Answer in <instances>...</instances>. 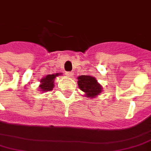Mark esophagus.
Listing matches in <instances>:
<instances>
[{
    "label": "esophagus",
    "mask_w": 151,
    "mask_h": 151,
    "mask_svg": "<svg viewBox=\"0 0 151 151\" xmlns=\"http://www.w3.org/2000/svg\"><path fill=\"white\" fill-rule=\"evenodd\" d=\"M73 73L72 72H66V75L69 76V77H71V76L73 75Z\"/></svg>",
    "instance_id": "obj_1"
}]
</instances>
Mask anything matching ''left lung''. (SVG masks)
I'll list each match as a JSON object with an SVG mask.
<instances>
[{"label":"left lung","instance_id":"1","mask_svg":"<svg viewBox=\"0 0 151 151\" xmlns=\"http://www.w3.org/2000/svg\"><path fill=\"white\" fill-rule=\"evenodd\" d=\"M78 87L85 93V96L94 98L100 94L103 88L94 77L89 75H81L78 78Z\"/></svg>","mask_w":151,"mask_h":151}]
</instances>
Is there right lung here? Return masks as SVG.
Listing matches in <instances>:
<instances>
[{
    "instance_id": "add662e5",
    "label": "right lung",
    "mask_w": 151,
    "mask_h": 151,
    "mask_svg": "<svg viewBox=\"0 0 151 151\" xmlns=\"http://www.w3.org/2000/svg\"><path fill=\"white\" fill-rule=\"evenodd\" d=\"M59 75H62V73H57L55 74H49L46 77L43 78L41 80V85H39L40 91L41 92H48L52 91L54 88L55 83L54 81L56 77Z\"/></svg>"
}]
</instances>
